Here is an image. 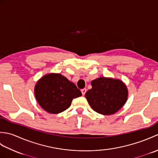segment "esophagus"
<instances>
[{
	"instance_id": "34e87169",
	"label": "esophagus",
	"mask_w": 158,
	"mask_h": 158,
	"mask_svg": "<svg viewBox=\"0 0 158 158\" xmlns=\"http://www.w3.org/2000/svg\"><path fill=\"white\" fill-rule=\"evenodd\" d=\"M86 91H87V89H86L85 88H83V89H81V93H82V95H83V96L85 95V94Z\"/></svg>"
}]
</instances>
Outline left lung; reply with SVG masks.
<instances>
[{
	"label": "left lung",
	"mask_w": 158,
	"mask_h": 158,
	"mask_svg": "<svg viewBox=\"0 0 158 158\" xmlns=\"http://www.w3.org/2000/svg\"><path fill=\"white\" fill-rule=\"evenodd\" d=\"M92 88L85 93V98L96 112L111 115L119 110L127 98L126 86L120 80L100 78L92 81Z\"/></svg>",
	"instance_id": "left-lung-1"
}]
</instances>
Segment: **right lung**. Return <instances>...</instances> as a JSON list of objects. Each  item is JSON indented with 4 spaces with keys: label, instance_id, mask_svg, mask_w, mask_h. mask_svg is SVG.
Here are the masks:
<instances>
[{
    "label": "right lung",
    "instance_id": "right-lung-1",
    "mask_svg": "<svg viewBox=\"0 0 158 158\" xmlns=\"http://www.w3.org/2000/svg\"><path fill=\"white\" fill-rule=\"evenodd\" d=\"M35 94L40 106L53 114L65 110L71 105L73 98L82 95L73 83L56 73L43 77L36 83Z\"/></svg>",
    "mask_w": 158,
    "mask_h": 158
}]
</instances>
